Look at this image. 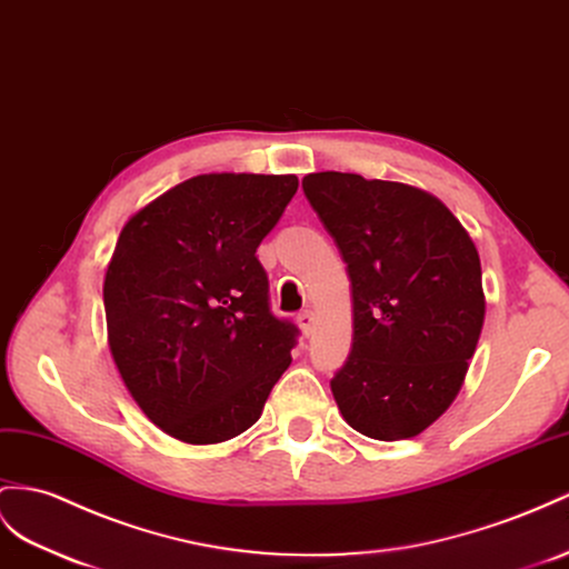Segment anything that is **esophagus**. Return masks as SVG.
Returning a JSON list of instances; mask_svg holds the SVG:
<instances>
[{
  "instance_id": "1",
  "label": "esophagus",
  "mask_w": 569,
  "mask_h": 569,
  "mask_svg": "<svg viewBox=\"0 0 569 569\" xmlns=\"http://www.w3.org/2000/svg\"><path fill=\"white\" fill-rule=\"evenodd\" d=\"M298 325H300L305 337H310V333L315 331V315H312L310 310H302V312L298 315Z\"/></svg>"
}]
</instances>
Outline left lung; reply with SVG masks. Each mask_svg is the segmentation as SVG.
Here are the masks:
<instances>
[{
	"label": "left lung",
	"mask_w": 569,
	"mask_h": 569,
	"mask_svg": "<svg viewBox=\"0 0 569 569\" xmlns=\"http://www.w3.org/2000/svg\"><path fill=\"white\" fill-rule=\"evenodd\" d=\"M302 192L346 261L353 346L331 391L353 430L416 437L459 395L483 329L480 259L440 199L353 172H310Z\"/></svg>",
	"instance_id": "obj_1"
}]
</instances>
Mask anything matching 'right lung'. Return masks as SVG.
<instances>
[{
  "mask_svg": "<svg viewBox=\"0 0 569 569\" xmlns=\"http://www.w3.org/2000/svg\"><path fill=\"white\" fill-rule=\"evenodd\" d=\"M296 174H197L129 218L108 264V341L129 395L168 435L216 445L254 426L300 329L276 317L254 254Z\"/></svg>",
  "mask_w": 569,
  "mask_h": 569,
  "instance_id": "obj_1",
  "label": "right lung"
}]
</instances>
